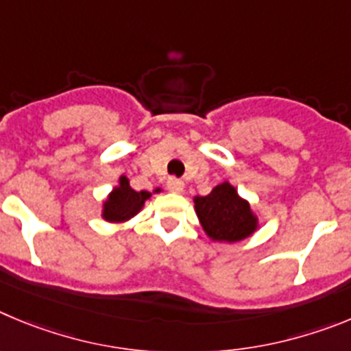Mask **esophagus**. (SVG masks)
I'll list each match as a JSON object with an SVG mask.
<instances>
[{"label": "esophagus", "instance_id": "34e87169", "mask_svg": "<svg viewBox=\"0 0 351 351\" xmlns=\"http://www.w3.org/2000/svg\"><path fill=\"white\" fill-rule=\"evenodd\" d=\"M166 187H168L169 192H175V194H180L183 191V182L178 178H169L166 182Z\"/></svg>", "mask_w": 351, "mask_h": 351}]
</instances>
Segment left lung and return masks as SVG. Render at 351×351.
Here are the masks:
<instances>
[{
  "mask_svg": "<svg viewBox=\"0 0 351 351\" xmlns=\"http://www.w3.org/2000/svg\"><path fill=\"white\" fill-rule=\"evenodd\" d=\"M194 206L203 230L213 241H241L258 227L250 203L239 197L229 182L217 185L208 195H195Z\"/></svg>",
  "mask_w": 351,
  "mask_h": 351,
  "instance_id": "obj_1",
  "label": "left lung"
}]
</instances>
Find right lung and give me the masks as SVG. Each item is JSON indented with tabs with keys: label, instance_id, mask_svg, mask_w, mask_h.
I'll return each instance as SVG.
<instances>
[{
	"label": "right lung",
	"instance_id": "right-lung-1",
	"mask_svg": "<svg viewBox=\"0 0 351 351\" xmlns=\"http://www.w3.org/2000/svg\"><path fill=\"white\" fill-rule=\"evenodd\" d=\"M156 192H159L157 189ZM150 192L147 191H134L129 185V180L124 175L119 178V185L113 187V191L110 192L106 201L103 203V219L106 222H125V220L132 219L134 215L140 213V210L143 208L145 201L150 197Z\"/></svg>",
	"mask_w": 351,
	"mask_h": 351
}]
</instances>
